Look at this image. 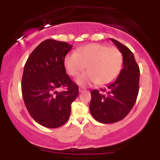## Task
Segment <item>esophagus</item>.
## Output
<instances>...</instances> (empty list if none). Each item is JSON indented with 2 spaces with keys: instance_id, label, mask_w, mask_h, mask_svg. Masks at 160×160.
<instances>
[{
  "instance_id": "34e87169",
  "label": "esophagus",
  "mask_w": 160,
  "mask_h": 160,
  "mask_svg": "<svg viewBox=\"0 0 160 160\" xmlns=\"http://www.w3.org/2000/svg\"><path fill=\"white\" fill-rule=\"evenodd\" d=\"M85 91H86V89H85V88H83V87L79 88V92H85Z\"/></svg>"
}]
</instances>
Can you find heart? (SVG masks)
Returning a JSON list of instances; mask_svg holds the SVG:
<instances>
[{
	"instance_id": "1",
	"label": "heart",
	"mask_w": 160,
	"mask_h": 160,
	"mask_svg": "<svg viewBox=\"0 0 160 160\" xmlns=\"http://www.w3.org/2000/svg\"><path fill=\"white\" fill-rule=\"evenodd\" d=\"M66 71L76 77L86 68L89 70L77 78L76 82L82 86L98 83L108 84L120 74L122 56L115 47L100 43H89L70 53L64 60Z\"/></svg>"
}]
</instances>
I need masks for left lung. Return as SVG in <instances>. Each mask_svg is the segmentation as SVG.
I'll use <instances>...</instances> for the list:
<instances>
[{
	"instance_id": "1",
	"label": "left lung",
	"mask_w": 160,
	"mask_h": 160,
	"mask_svg": "<svg viewBox=\"0 0 160 160\" xmlns=\"http://www.w3.org/2000/svg\"><path fill=\"white\" fill-rule=\"evenodd\" d=\"M111 41L122 54V68L107 87L91 92V114L102 123H113L126 117L133 108L138 94L140 70L133 53L127 47L113 38Z\"/></svg>"
}]
</instances>
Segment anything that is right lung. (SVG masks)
<instances>
[{"label":"right lung","mask_w":160,"mask_h":160,"mask_svg":"<svg viewBox=\"0 0 160 160\" xmlns=\"http://www.w3.org/2000/svg\"><path fill=\"white\" fill-rule=\"evenodd\" d=\"M73 46L48 39L40 43L28 58L22 79V93L31 117L47 128L67 122L78 86L66 73L64 60ZM60 87L66 90L58 92Z\"/></svg>","instance_id":"obj_1"}]
</instances>
